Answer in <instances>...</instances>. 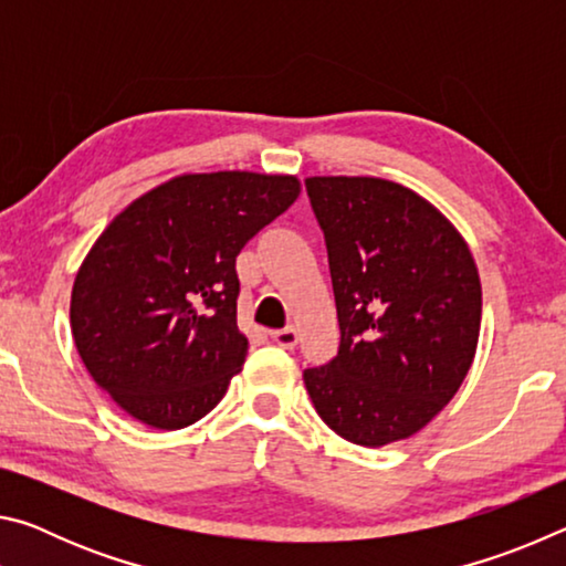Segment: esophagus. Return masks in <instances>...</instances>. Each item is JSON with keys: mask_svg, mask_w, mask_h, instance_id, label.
I'll return each instance as SVG.
<instances>
[{"mask_svg": "<svg viewBox=\"0 0 566 566\" xmlns=\"http://www.w3.org/2000/svg\"><path fill=\"white\" fill-rule=\"evenodd\" d=\"M272 339L280 344L282 349H294L296 344H300V332L294 327H284V329H274L272 332Z\"/></svg>", "mask_w": 566, "mask_h": 566, "instance_id": "34e87169", "label": "esophagus"}]
</instances>
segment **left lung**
<instances>
[{"mask_svg": "<svg viewBox=\"0 0 566 566\" xmlns=\"http://www.w3.org/2000/svg\"><path fill=\"white\" fill-rule=\"evenodd\" d=\"M339 319V352L304 369L324 424L385 447L417 434L472 367L482 284L454 224L397 181L310 177Z\"/></svg>", "mask_w": 566, "mask_h": 566, "instance_id": "obj_1", "label": "left lung"}]
</instances>
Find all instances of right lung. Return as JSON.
I'll return each mask as SVG.
<instances>
[{
	"label": "right lung",
	"instance_id": "1",
	"mask_svg": "<svg viewBox=\"0 0 566 566\" xmlns=\"http://www.w3.org/2000/svg\"><path fill=\"white\" fill-rule=\"evenodd\" d=\"M300 197V179L181 175L119 212L72 286V337L92 379L142 424L209 415L242 369L237 254Z\"/></svg>",
	"mask_w": 566,
	"mask_h": 566
}]
</instances>
